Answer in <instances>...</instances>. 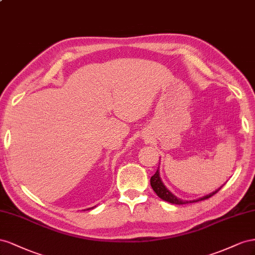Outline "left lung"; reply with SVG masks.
Listing matches in <instances>:
<instances>
[{"label":"left lung","instance_id":"1","mask_svg":"<svg viewBox=\"0 0 255 255\" xmlns=\"http://www.w3.org/2000/svg\"><path fill=\"white\" fill-rule=\"evenodd\" d=\"M150 186L152 188V190L156 192V194L159 196L160 199H162L163 201H166L169 203H172V204H176V205H181V204H187V203H194V202H199V201H203V200H206L209 199L210 196H213L214 194H216L218 191L220 190V188L218 189V190L209 193L205 196H203V198H200L198 200H193V201H183L178 198H176L175 195L172 194L171 191H169L166 187L163 185L161 178H160V172H159V168L157 169L156 173L154 174L150 177Z\"/></svg>","mask_w":255,"mask_h":255}]
</instances>
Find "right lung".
<instances>
[{
    "label": "right lung",
    "mask_w": 255,
    "mask_h": 255,
    "mask_svg": "<svg viewBox=\"0 0 255 255\" xmlns=\"http://www.w3.org/2000/svg\"><path fill=\"white\" fill-rule=\"evenodd\" d=\"M92 208H94V207H92ZM89 209H91V208H89Z\"/></svg>",
    "instance_id": "add662e5"
}]
</instances>
